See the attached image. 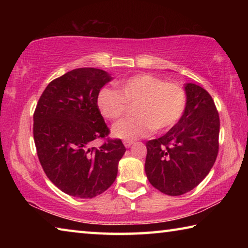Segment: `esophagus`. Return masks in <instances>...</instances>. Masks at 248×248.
<instances>
[{"instance_id": "1", "label": "esophagus", "mask_w": 248, "mask_h": 248, "mask_svg": "<svg viewBox=\"0 0 248 248\" xmlns=\"http://www.w3.org/2000/svg\"><path fill=\"white\" fill-rule=\"evenodd\" d=\"M132 143H133L132 140H124V144L125 148H130V146L132 145Z\"/></svg>"}]
</instances>
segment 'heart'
Returning a JSON list of instances; mask_svg holds the SVG:
<instances>
[{"instance_id": "obj_1", "label": "heart", "mask_w": 248, "mask_h": 248, "mask_svg": "<svg viewBox=\"0 0 248 248\" xmlns=\"http://www.w3.org/2000/svg\"><path fill=\"white\" fill-rule=\"evenodd\" d=\"M118 91L105 89L97 95V107L105 118L116 121L136 105L137 117L116 124L112 133L120 139H138L155 130H169L178 123L187 105L182 86L152 74H138L117 84Z\"/></svg>"}]
</instances>
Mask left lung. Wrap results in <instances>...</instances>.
<instances>
[{"mask_svg":"<svg viewBox=\"0 0 248 248\" xmlns=\"http://www.w3.org/2000/svg\"><path fill=\"white\" fill-rule=\"evenodd\" d=\"M184 115L169 132L146 142L145 174L150 184L169 196H180L202 182L219 152L220 118L207 91L185 85Z\"/></svg>","mask_w":248,"mask_h":248,"instance_id":"1","label":"left lung"}]
</instances>
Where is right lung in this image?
Returning a JSON list of instances; mask_svg holds the SVG:
<instances>
[{
	"label": "right lung",
	"mask_w": 248,
	"mask_h": 248,
	"mask_svg": "<svg viewBox=\"0 0 248 248\" xmlns=\"http://www.w3.org/2000/svg\"><path fill=\"white\" fill-rule=\"evenodd\" d=\"M112 78L103 70L79 68L48 84L33 112V140L47 177L78 198H94L114 184L125 152L120 139L99 148L109 129L97 107V95Z\"/></svg>",
	"instance_id": "right-lung-1"
}]
</instances>
